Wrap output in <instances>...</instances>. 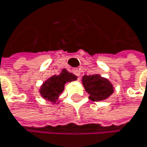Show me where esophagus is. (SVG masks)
Masks as SVG:
<instances>
[{"mask_svg":"<svg viewBox=\"0 0 147 147\" xmlns=\"http://www.w3.org/2000/svg\"><path fill=\"white\" fill-rule=\"evenodd\" d=\"M73 70V73L76 75V76H78V79H79V77H80V70L78 69H72Z\"/></svg>","mask_w":147,"mask_h":147,"instance_id":"1","label":"esophagus"}]
</instances>
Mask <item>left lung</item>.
<instances>
[{"label":"left lung","mask_w":147,"mask_h":147,"mask_svg":"<svg viewBox=\"0 0 147 147\" xmlns=\"http://www.w3.org/2000/svg\"><path fill=\"white\" fill-rule=\"evenodd\" d=\"M82 84L89 94V99L94 102L106 100L114 92L113 84L99 74L83 76Z\"/></svg>","instance_id":"obj_1"}]
</instances>
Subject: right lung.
<instances>
[{"label": "right lung", "instance_id": "1", "mask_svg": "<svg viewBox=\"0 0 147 147\" xmlns=\"http://www.w3.org/2000/svg\"><path fill=\"white\" fill-rule=\"evenodd\" d=\"M77 76L69 72L66 69H63L59 75H54L45 81L40 87L39 93L46 101L55 103L59 99L60 94L63 92L65 84L77 80Z\"/></svg>", "mask_w": 147, "mask_h": 147}]
</instances>
